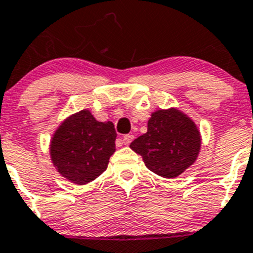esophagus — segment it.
<instances>
[{
    "label": "esophagus",
    "mask_w": 253,
    "mask_h": 253,
    "mask_svg": "<svg viewBox=\"0 0 253 253\" xmlns=\"http://www.w3.org/2000/svg\"><path fill=\"white\" fill-rule=\"evenodd\" d=\"M132 140H133V135H125L122 141H124L125 145H129L131 142H132Z\"/></svg>",
    "instance_id": "34e87169"
}]
</instances>
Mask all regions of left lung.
Returning a JSON list of instances; mask_svg holds the SVG:
<instances>
[{"label":"left lung","instance_id":"left-lung-1","mask_svg":"<svg viewBox=\"0 0 253 253\" xmlns=\"http://www.w3.org/2000/svg\"><path fill=\"white\" fill-rule=\"evenodd\" d=\"M146 168L164 178H175L199 157L201 133L191 117L177 108L158 109L148 121V132L129 145Z\"/></svg>","mask_w":253,"mask_h":253}]
</instances>
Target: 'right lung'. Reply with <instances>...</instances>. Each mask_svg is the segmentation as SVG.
Returning a JSON list of instances; mask_svg holds the SVG:
<instances>
[{
  "label": "right lung",
  "mask_w": 253,
  "mask_h": 253,
  "mask_svg": "<svg viewBox=\"0 0 253 253\" xmlns=\"http://www.w3.org/2000/svg\"><path fill=\"white\" fill-rule=\"evenodd\" d=\"M116 129L111 121L99 122L89 109L71 114L61 122L49 144L52 164L75 184L98 178L116 151Z\"/></svg>",
  "instance_id": "right-lung-1"
}]
</instances>
